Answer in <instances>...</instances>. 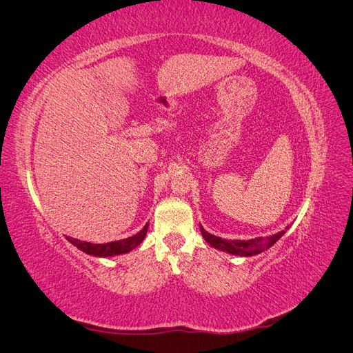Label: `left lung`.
Masks as SVG:
<instances>
[{
  "label": "left lung",
  "mask_w": 353,
  "mask_h": 353,
  "mask_svg": "<svg viewBox=\"0 0 353 353\" xmlns=\"http://www.w3.org/2000/svg\"><path fill=\"white\" fill-rule=\"evenodd\" d=\"M200 231H201L203 239H205L212 248L231 253V254H236V256H244V258L268 250L271 245H274L285 234V231L283 230L276 234H272L270 237H254L250 240H227V239L213 236V234L208 232L201 225H200Z\"/></svg>",
  "instance_id": "1"
}]
</instances>
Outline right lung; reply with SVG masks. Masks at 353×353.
Wrapping results in <instances>:
<instances>
[{
    "mask_svg": "<svg viewBox=\"0 0 353 353\" xmlns=\"http://www.w3.org/2000/svg\"><path fill=\"white\" fill-rule=\"evenodd\" d=\"M147 230H148V223L143 227V230L138 231L134 236L123 239V240H116L110 243H103V244H95V243H88V241H81L72 237H66L68 241H70L74 248L82 250L83 253L91 254V256H97V258H110V256L116 254H125L134 250L137 245H140L141 241L147 236Z\"/></svg>",
    "mask_w": 353,
    "mask_h": 353,
    "instance_id": "1",
    "label": "right lung"
}]
</instances>
